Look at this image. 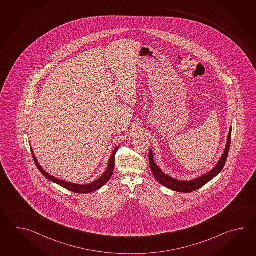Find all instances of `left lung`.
<instances>
[{
    "label": "left lung",
    "instance_id": "left-lung-1",
    "mask_svg": "<svg viewBox=\"0 0 256 256\" xmlns=\"http://www.w3.org/2000/svg\"><path fill=\"white\" fill-rule=\"evenodd\" d=\"M230 135H232V128H230L224 152V154L220 156L219 162H218V163L216 164V166L212 170H210L209 172L204 174V175L200 176V177L193 178V180H176L174 178L168 176L167 174L163 172L162 170L155 163L153 152L150 150L148 158H150V168H152V174L154 175V177L160 182V184L165 186L166 188L172 190H175V192H192L194 190L202 188L206 183L209 182L210 180H212V178L216 177L222 170V168L224 167L226 160L228 158L230 145Z\"/></svg>",
    "mask_w": 256,
    "mask_h": 256
}]
</instances>
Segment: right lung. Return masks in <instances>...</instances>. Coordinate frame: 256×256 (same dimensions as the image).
Instances as JSON below:
<instances>
[{
    "label": "right lung",
    "instance_id": "obj_1",
    "mask_svg": "<svg viewBox=\"0 0 256 256\" xmlns=\"http://www.w3.org/2000/svg\"><path fill=\"white\" fill-rule=\"evenodd\" d=\"M118 148H120V146L115 148V150L112 152V155L110 156V160H108V165L106 172L103 173V175L100 178H98L96 180H94L93 182L88 183V184H76V183L68 182H66V180H60V178H54L52 175H50L39 164V162L37 160L36 156L34 153V150H31L32 158H34V160L36 162L37 168L39 170V172L42 173L44 177L48 178L49 180L52 182L56 183L58 185L62 186L63 188H66V190H70V192L84 194V193L93 192L100 190V188H102L104 186L106 183L110 180V178L113 175V172H114L116 152L118 150Z\"/></svg>",
    "mask_w": 256,
    "mask_h": 256
}]
</instances>
